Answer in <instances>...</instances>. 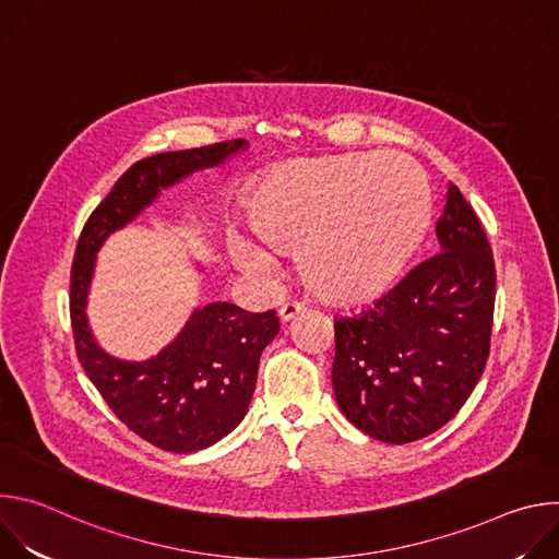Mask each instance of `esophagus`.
<instances>
[{
    "label": "esophagus",
    "instance_id": "1",
    "mask_svg": "<svg viewBox=\"0 0 559 559\" xmlns=\"http://www.w3.org/2000/svg\"><path fill=\"white\" fill-rule=\"evenodd\" d=\"M302 311H305V305H302V302H298V300H287V302L278 309V316H281L283 323H287V321H292L294 316H298V313H302Z\"/></svg>",
    "mask_w": 559,
    "mask_h": 559
}]
</instances>
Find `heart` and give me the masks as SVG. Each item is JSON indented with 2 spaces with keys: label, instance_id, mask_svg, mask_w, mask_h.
Here are the masks:
<instances>
[{
  "label": "heart",
  "instance_id": "obj_1",
  "mask_svg": "<svg viewBox=\"0 0 559 559\" xmlns=\"http://www.w3.org/2000/svg\"><path fill=\"white\" fill-rule=\"evenodd\" d=\"M429 221L427 179L403 154L294 158L263 173L248 194L257 241L270 252H296L307 289L343 305L395 285L425 241ZM262 249L241 234L227 238L234 263L250 274L272 270Z\"/></svg>",
  "mask_w": 559,
  "mask_h": 559
}]
</instances>
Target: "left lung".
<instances>
[{"label": "left lung", "instance_id": "8db88e82", "mask_svg": "<svg viewBox=\"0 0 559 559\" xmlns=\"http://www.w3.org/2000/svg\"><path fill=\"white\" fill-rule=\"evenodd\" d=\"M436 236L440 254L334 323L336 403L354 427L380 442L407 444L447 425L489 358L493 252L453 183Z\"/></svg>", "mask_w": 559, "mask_h": 559}]
</instances>
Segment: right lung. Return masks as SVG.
I'll return each mask as SVG.
<instances>
[{
  "label": "right lung",
  "mask_w": 559,
  "mask_h": 559,
  "mask_svg": "<svg viewBox=\"0 0 559 559\" xmlns=\"http://www.w3.org/2000/svg\"><path fill=\"white\" fill-rule=\"evenodd\" d=\"M246 139L162 152L136 162L91 214L70 274V321L79 362L115 416L150 444L192 453L234 431L248 414L263 349L278 334L274 309L250 313L231 302L197 307L156 356L123 360L99 347L88 325V294L106 238L132 223L162 190L246 150Z\"/></svg>",
  "instance_id": "add662e5"
}]
</instances>
